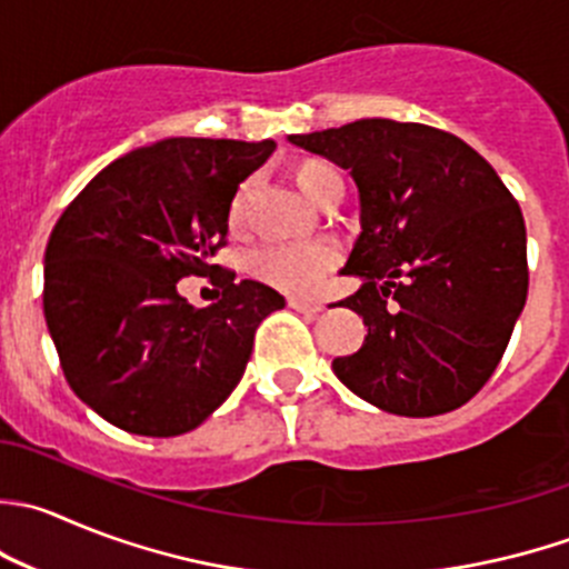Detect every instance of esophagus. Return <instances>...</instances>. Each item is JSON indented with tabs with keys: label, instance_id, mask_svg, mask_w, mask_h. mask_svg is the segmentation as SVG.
Here are the masks:
<instances>
[{
	"label": "esophagus",
	"instance_id": "obj_1",
	"mask_svg": "<svg viewBox=\"0 0 569 569\" xmlns=\"http://www.w3.org/2000/svg\"><path fill=\"white\" fill-rule=\"evenodd\" d=\"M289 308H295V311H300V313H319L325 306L319 300H302V297H289Z\"/></svg>",
	"mask_w": 569,
	"mask_h": 569
}]
</instances>
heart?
Wrapping results in <instances>:
<instances>
[{"mask_svg":"<svg viewBox=\"0 0 569 569\" xmlns=\"http://www.w3.org/2000/svg\"><path fill=\"white\" fill-rule=\"evenodd\" d=\"M291 180L297 189L319 208H333L345 194V178L333 163L322 158H297L289 167ZM252 178H244L233 189L228 200V228L241 230L247 224L252 197ZM339 263V250L330 241H311V244H263L250 252L247 267L252 278L272 289L289 291V295H311L325 274Z\"/></svg>","mask_w":569,"mask_h":569,"instance_id":"heart-1","label":"heart"}]
</instances>
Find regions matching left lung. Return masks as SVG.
Returning <instances> with one entry per match:
<instances>
[{"label":"left lung","mask_w":569,"mask_h":569,"mask_svg":"<svg viewBox=\"0 0 569 569\" xmlns=\"http://www.w3.org/2000/svg\"><path fill=\"white\" fill-rule=\"evenodd\" d=\"M350 169L361 236L341 269L363 280L339 306L367 339L333 358L341 383L400 417L465 406L492 378L528 295L526 222L492 167L453 132L358 119L289 136Z\"/></svg>","instance_id":"left-lung-1"}]
</instances>
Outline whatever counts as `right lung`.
Wrapping results in <instances>:
<instances>
[{
  "label": "right lung",
  "instance_id": "right-lung-1",
  "mask_svg": "<svg viewBox=\"0 0 569 569\" xmlns=\"http://www.w3.org/2000/svg\"><path fill=\"white\" fill-rule=\"evenodd\" d=\"M272 150L163 138L104 167L60 213L43 256V317L66 383L121 431L197 428L244 375L258 325L286 306L211 263L228 244L230 194ZM191 273L220 283L213 307L177 295Z\"/></svg>",
  "mask_w": 569,
  "mask_h": 569
}]
</instances>
